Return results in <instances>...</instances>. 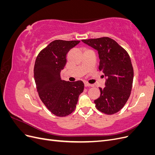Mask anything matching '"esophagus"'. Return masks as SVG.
I'll use <instances>...</instances> for the list:
<instances>
[{
	"label": "esophagus",
	"instance_id": "obj_1",
	"mask_svg": "<svg viewBox=\"0 0 155 155\" xmlns=\"http://www.w3.org/2000/svg\"><path fill=\"white\" fill-rule=\"evenodd\" d=\"M85 87H93L94 85H92V84H90V83L86 82V83H85Z\"/></svg>",
	"mask_w": 155,
	"mask_h": 155
}]
</instances>
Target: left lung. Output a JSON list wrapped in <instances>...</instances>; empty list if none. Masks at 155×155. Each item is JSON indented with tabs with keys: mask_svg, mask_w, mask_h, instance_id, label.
I'll return each instance as SVG.
<instances>
[{
	"mask_svg": "<svg viewBox=\"0 0 155 155\" xmlns=\"http://www.w3.org/2000/svg\"><path fill=\"white\" fill-rule=\"evenodd\" d=\"M98 51L99 70L106 78L105 87L99 88L100 96L94 100L97 110L107 114L120 111L128 100L134 71L127 51L109 37L82 40Z\"/></svg>",
	"mask_w": 155,
	"mask_h": 155,
	"instance_id": "left-lung-1",
	"label": "left lung"
}]
</instances>
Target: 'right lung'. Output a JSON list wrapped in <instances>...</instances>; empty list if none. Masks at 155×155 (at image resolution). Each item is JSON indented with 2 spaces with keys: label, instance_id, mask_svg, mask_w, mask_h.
<instances>
[{
  "label": "right lung",
  "instance_id": "obj_1",
  "mask_svg": "<svg viewBox=\"0 0 155 155\" xmlns=\"http://www.w3.org/2000/svg\"><path fill=\"white\" fill-rule=\"evenodd\" d=\"M79 42L55 40L40 51L35 60L34 79L40 99L51 113L59 117L72 113L84 90L83 81H66L60 76L68 52Z\"/></svg>",
  "mask_w": 155,
  "mask_h": 155
}]
</instances>
